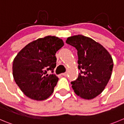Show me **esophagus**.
Masks as SVG:
<instances>
[{
    "label": "esophagus",
    "mask_w": 124,
    "mask_h": 124,
    "mask_svg": "<svg viewBox=\"0 0 124 124\" xmlns=\"http://www.w3.org/2000/svg\"><path fill=\"white\" fill-rule=\"evenodd\" d=\"M62 75H63V76H64V77H66L67 75H68V72L63 73V74H62Z\"/></svg>",
    "instance_id": "34e87169"
}]
</instances>
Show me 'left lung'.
I'll list each match as a JSON object with an SVG mask.
<instances>
[{
	"instance_id": "1",
	"label": "left lung",
	"mask_w": 124,
	"mask_h": 124,
	"mask_svg": "<svg viewBox=\"0 0 124 124\" xmlns=\"http://www.w3.org/2000/svg\"><path fill=\"white\" fill-rule=\"evenodd\" d=\"M66 42L76 48L78 69L76 80L71 82L76 95L93 99L102 93L111 76L113 61L107 49L91 38L82 35L68 38Z\"/></svg>"
}]
</instances>
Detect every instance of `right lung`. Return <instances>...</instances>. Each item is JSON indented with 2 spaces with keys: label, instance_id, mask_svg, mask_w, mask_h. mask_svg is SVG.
<instances>
[{
  "label": "right lung",
  "instance_id": "obj_1",
  "mask_svg": "<svg viewBox=\"0 0 124 124\" xmlns=\"http://www.w3.org/2000/svg\"><path fill=\"white\" fill-rule=\"evenodd\" d=\"M63 46L61 39L47 36L29 43L15 56L12 67L14 80L29 98L41 101L52 95L58 78L46 74L56 67L55 54Z\"/></svg>",
  "mask_w": 124,
  "mask_h": 124
}]
</instances>
